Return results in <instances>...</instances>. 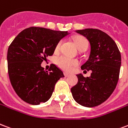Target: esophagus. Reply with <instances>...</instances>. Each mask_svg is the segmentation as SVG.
<instances>
[{
  "mask_svg": "<svg viewBox=\"0 0 128 128\" xmlns=\"http://www.w3.org/2000/svg\"><path fill=\"white\" fill-rule=\"evenodd\" d=\"M64 76H65V77H68V76H70V74L67 73V72H65V73H64Z\"/></svg>",
  "mask_w": 128,
  "mask_h": 128,
  "instance_id": "obj_1",
  "label": "esophagus"
}]
</instances>
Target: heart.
<instances>
[{
  "instance_id": "b5f03b06",
  "label": "heart",
  "mask_w": 128,
  "mask_h": 128,
  "mask_svg": "<svg viewBox=\"0 0 128 128\" xmlns=\"http://www.w3.org/2000/svg\"><path fill=\"white\" fill-rule=\"evenodd\" d=\"M76 44L77 48L80 50H82L84 48L88 47V42L84 38L78 39L76 41ZM60 46V42H59L56 46V50H58ZM56 62H57L58 65L65 71H70L73 67L78 64V62L77 60L72 59L70 58L66 57V56H60V57L58 58Z\"/></svg>"
}]
</instances>
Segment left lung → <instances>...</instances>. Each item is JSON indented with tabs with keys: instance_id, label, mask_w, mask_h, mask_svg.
I'll return each mask as SVG.
<instances>
[{
	"instance_id": "left-lung-1",
	"label": "left lung",
	"mask_w": 128,
	"mask_h": 128,
	"mask_svg": "<svg viewBox=\"0 0 128 128\" xmlns=\"http://www.w3.org/2000/svg\"><path fill=\"white\" fill-rule=\"evenodd\" d=\"M90 43L89 58L81 69L92 71L91 76L77 74L78 83L71 88L74 99L81 106L94 107L103 103L116 88L122 63L121 53L111 37L94 28L78 30Z\"/></svg>"
}]
</instances>
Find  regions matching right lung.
Returning <instances> with one entry per match:
<instances>
[{
    "label": "right lung",
    "mask_w": 128,
    "mask_h": 128,
    "mask_svg": "<svg viewBox=\"0 0 128 128\" xmlns=\"http://www.w3.org/2000/svg\"><path fill=\"white\" fill-rule=\"evenodd\" d=\"M70 33L30 27L17 35L7 51L8 74L17 95L32 105L47 102L63 72L54 64L48 71L41 66L43 60L52 56L60 40Z\"/></svg>",
    "instance_id": "1"
}]
</instances>
